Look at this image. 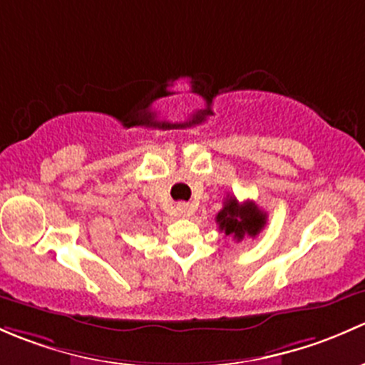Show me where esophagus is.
Listing matches in <instances>:
<instances>
[{
    "label": "esophagus",
    "instance_id": "1",
    "mask_svg": "<svg viewBox=\"0 0 365 365\" xmlns=\"http://www.w3.org/2000/svg\"><path fill=\"white\" fill-rule=\"evenodd\" d=\"M175 209H178V212L179 214H182V216H187V214H190V205H187V204H184V202H181V204H178V207H175Z\"/></svg>",
    "mask_w": 365,
    "mask_h": 365
}]
</instances>
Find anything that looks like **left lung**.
Listing matches in <instances>:
<instances>
[{
	"mask_svg": "<svg viewBox=\"0 0 365 365\" xmlns=\"http://www.w3.org/2000/svg\"><path fill=\"white\" fill-rule=\"evenodd\" d=\"M220 230L225 235H232L234 239L242 240L246 235L257 237L265 227L267 214L260 210L255 202H244L240 204L235 197L227 198L223 209L216 216Z\"/></svg>",
	"mask_w": 365,
	"mask_h": 365,
	"instance_id": "1",
	"label": "left lung"
}]
</instances>
